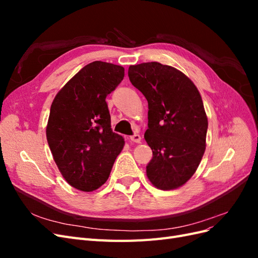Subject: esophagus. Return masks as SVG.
I'll list each match as a JSON object with an SVG mask.
<instances>
[{
	"instance_id": "obj_1",
	"label": "esophagus",
	"mask_w": 258,
	"mask_h": 258,
	"mask_svg": "<svg viewBox=\"0 0 258 258\" xmlns=\"http://www.w3.org/2000/svg\"><path fill=\"white\" fill-rule=\"evenodd\" d=\"M129 139H130L131 142H135V143L141 142V137H140V135H138V134H135L134 136H131Z\"/></svg>"
}]
</instances>
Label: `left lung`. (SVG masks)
Listing matches in <instances>:
<instances>
[{
    "label": "left lung",
    "instance_id": "8db88e82",
    "mask_svg": "<svg viewBox=\"0 0 258 258\" xmlns=\"http://www.w3.org/2000/svg\"><path fill=\"white\" fill-rule=\"evenodd\" d=\"M128 76L148 103L144 138L153 158L147 177L159 189L177 188L196 172L206 150L208 118L200 93L185 74L159 62L130 66Z\"/></svg>",
    "mask_w": 258,
    "mask_h": 258
}]
</instances>
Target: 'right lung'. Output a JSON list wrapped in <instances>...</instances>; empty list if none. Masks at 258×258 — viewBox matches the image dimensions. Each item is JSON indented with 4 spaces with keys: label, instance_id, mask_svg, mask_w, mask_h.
I'll return each instance as SVG.
<instances>
[{
    "label": "right lung",
    "instance_id": "add662e5",
    "mask_svg": "<svg viewBox=\"0 0 258 258\" xmlns=\"http://www.w3.org/2000/svg\"><path fill=\"white\" fill-rule=\"evenodd\" d=\"M124 69L93 61L54 97L46 137L54 162L76 189L92 191L111 173L124 141L111 128L106 97L120 84Z\"/></svg>",
    "mask_w": 258,
    "mask_h": 258
}]
</instances>
